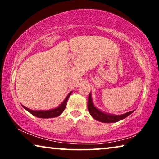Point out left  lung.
Wrapping results in <instances>:
<instances>
[{"mask_svg": "<svg viewBox=\"0 0 159 159\" xmlns=\"http://www.w3.org/2000/svg\"><path fill=\"white\" fill-rule=\"evenodd\" d=\"M88 108L89 112L91 116H92L95 119H96L97 121H101V122L104 123H114L116 122L121 120V119L126 118V117L129 116V114H131L134 110L132 111L127 112L126 114H124L122 115H113V114H106L101 111H100L95 107V106L93 105V101H92V98H91V94L90 93L88 97Z\"/></svg>", "mask_w": 159, "mask_h": 159, "instance_id": "obj_1", "label": "left lung"}]
</instances>
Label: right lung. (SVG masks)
Returning a JSON list of instances; mask_svg holds the SVG:
<instances>
[{
	"label": "right lung",
	"mask_w": 159,
	"mask_h": 159,
	"mask_svg": "<svg viewBox=\"0 0 159 159\" xmlns=\"http://www.w3.org/2000/svg\"><path fill=\"white\" fill-rule=\"evenodd\" d=\"M71 94V92L69 93V95H67L66 98L63 103L61 104V105L58 106V107L53 108V109H51V110H47V111H33L31 109H29V108L25 107V106H22L24 108H25L26 110L28 111L30 114H32L34 116H35L37 117H39V118H53V117H56L58 116L59 115L61 114V113L64 111V110L65 109L66 106V103L67 101H68L69 97L70 96V95Z\"/></svg>",
	"instance_id": "add662e5"
}]
</instances>
